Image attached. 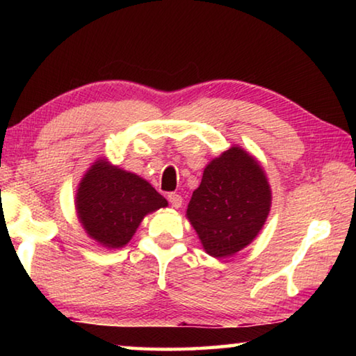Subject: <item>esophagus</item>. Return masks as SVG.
<instances>
[{
    "instance_id": "obj_1",
    "label": "esophagus",
    "mask_w": 356,
    "mask_h": 356,
    "mask_svg": "<svg viewBox=\"0 0 356 356\" xmlns=\"http://www.w3.org/2000/svg\"><path fill=\"white\" fill-rule=\"evenodd\" d=\"M168 201H170V204L174 209H179L180 206H182L184 200H182V196L177 195V193H170V195H168Z\"/></svg>"
}]
</instances>
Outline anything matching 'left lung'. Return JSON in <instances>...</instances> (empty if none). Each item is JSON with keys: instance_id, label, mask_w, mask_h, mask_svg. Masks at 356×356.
<instances>
[{"instance_id": "8db88e82", "label": "left lung", "mask_w": 356, "mask_h": 356, "mask_svg": "<svg viewBox=\"0 0 356 356\" xmlns=\"http://www.w3.org/2000/svg\"><path fill=\"white\" fill-rule=\"evenodd\" d=\"M270 207L272 190L262 166L246 150L232 146L206 166L186 218L207 254L222 259L257 237Z\"/></svg>"}]
</instances>
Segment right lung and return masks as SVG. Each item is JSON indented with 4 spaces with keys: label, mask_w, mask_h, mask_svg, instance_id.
Listing matches in <instances>:
<instances>
[{
    "label": "right lung",
    "mask_w": 356,
    "mask_h": 356,
    "mask_svg": "<svg viewBox=\"0 0 356 356\" xmlns=\"http://www.w3.org/2000/svg\"><path fill=\"white\" fill-rule=\"evenodd\" d=\"M166 206L168 201L147 180L120 170L106 159L94 161L75 197L83 229L110 250L127 245L144 216Z\"/></svg>",
    "instance_id": "1"
}]
</instances>
